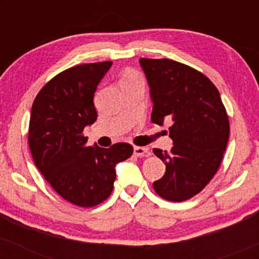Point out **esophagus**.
Here are the masks:
<instances>
[{"mask_svg": "<svg viewBox=\"0 0 259 259\" xmlns=\"http://www.w3.org/2000/svg\"><path fill=\"white\" fill-rule=\"evenodd\" d=\"M134 154L136 157H145L148 156V150L146 147H140V146H135L134 147Z\"/></svg>", "mask_w": 259, "mask_h": 259, "instance_id": "1", "label": "esophagus"}]
</instances>
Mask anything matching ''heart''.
Wrapping results in <instances>:
<instances>
[{"label":"heart","mask_w":259,"mask_h":259,"mask_svg":"<svg viewBox=\"0 0 259 259\" xmlns=\"http://www.w3.org/2000/svg\"><path fill=\"white\" fill-rule=\"evenodd\" d=\"M127 76H136V75H135V74L132 73V74H129V75H127Z\"/></svg>","instance_id":"b5f03b06"}]
</instances>
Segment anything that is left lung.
Masks as SVG:
<instances>
[{
  "mask_svg": "<svg viewBox=\"0 0 259 259\" xmlns=\"http://www.w3.org/2000/svg\"><path fill=\"white\" fill-rule=\"evenodd\" d=\"M153 101L151 120L169 121L171 150L153 148L165 164L153 189L183 202L201 192L218 171L229 140V117L218 89L195 68L168 58L140 59Z\"/></svg>",
  "mask_w": 259,
  "mask_h": 259,
  "instance_id": "obj_1",
  "label": "left lung"
}]
</instances>
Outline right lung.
Wrapping results in <instances>:
<instances>
[{
    "mask_svg": "<svg viewBox=\"0 0 259 259\" xmlns=\"http://www.w3.org/2000/svg\"><path fill=\"white\" fill-rule=\"evenodd\" d=\"M112 62L75 65L52 78L31 107L28 142L35 165L65 201L95 207L113 191L114 165L133 154L126 142L109 148L88 146L86 125L97 112L94 94Z\"/></svg>",
    "mask_w": 259,
    "mask_h": 259,
    "instance_id": "obj_1",
    "label": "right lung"
}]
</instances>
